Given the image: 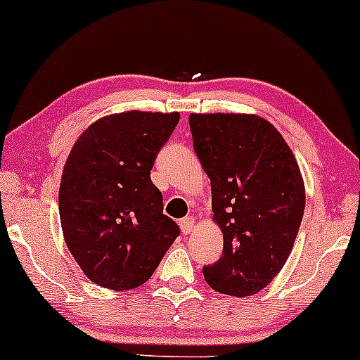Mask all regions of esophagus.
<instances>
[{
	"label": "esophagus",
	"mask_w": 360,
	"mask_h": 360,
	"mask_svg": "<svg viewBox=\"0 0 360 360\" xmlns=\"http://www.w3.org/2000/svg\"><path fill=\"white\" fill-rule=\"evenodd\" d=\"M180 228H181V231H184L185 234L192 233L193 228H195V219H193L192 216L184 217V219L180 221Z\"/></svg>",
	"instance_id": "obj_1"
}]
</instances>
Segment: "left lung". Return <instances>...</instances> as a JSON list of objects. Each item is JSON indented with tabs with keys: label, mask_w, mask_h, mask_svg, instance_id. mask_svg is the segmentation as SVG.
<instances>
[{
	"label": "left lung",
	"mask_w": 360,
	"mask_h": 360,
	"mask_svg": "<svg viewBox=\"0 0 360 360\" xmlns=\"http://www.w3.org/2000/svg\"><path fill=\"white\" fill-rule=\"evenodd\" d=\"M193 149L211 179L223 257L202 269L217 292L245 297L284 267L304 214L300 165L281 132L253 114H191Z\"/></svg>",
	"instance_id": "left-lung-1"
}]
</instances>
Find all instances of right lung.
I'll list each match as a JSON object with an SVG mask.
<instances>
[{
    "mask_svg": "<svg viewBox=\"0 0 360 360\" xmlns=\"http://www.w3.org/2000/svg\"><path fill=\"white\" fill-rule=\"evenodd\" d=\"M179 120V112L102 117L68 156L59 187L60 228L76 264L102 288H139L179 236L149 176Z\"/></svg>",
    "mask_w": 360,
    "mask_h": 360,
    "instance_id": "right-lung-1",
    "label": "right lung"
}]
</instances>
